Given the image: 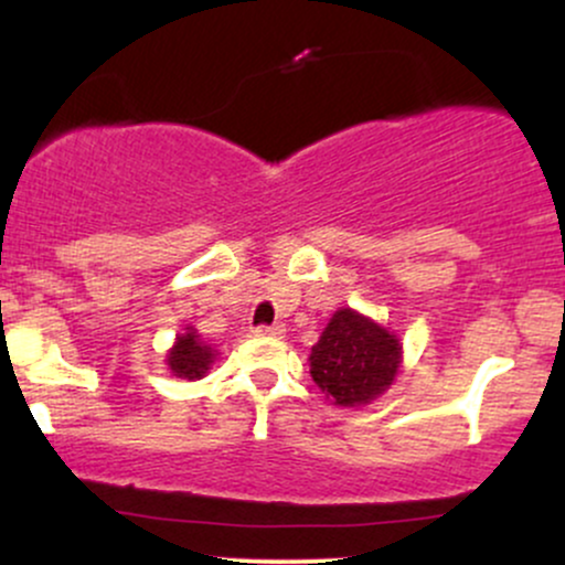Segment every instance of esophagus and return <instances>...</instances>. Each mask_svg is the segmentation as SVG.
Wrapping results in <instances>:
<instances>
[{
  "mask_svg": "<svg viewBox=\"0 0 565 565\" xmlns=\"http://www.w3.org/2000/svg\"><path fill=\"white\" fill-rule=\"evenodd\" d=\"M287 332V327L284 323H270V327H257L255 334L257 337H268V340H276V337H284Z\"/></svg>",
  "mask_w": 565,
  "mask_h": 565,
  "instance_id": "obj_1",
  "label": "esophagus"
}]
</instances>
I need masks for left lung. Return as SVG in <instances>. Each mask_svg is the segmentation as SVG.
<instances>
[{"mask_svg": "<svg viewBox=\"0 0 565 565\" xmlns=\"http://www.w3.org/2000/svg\"><path fill=\"white\" fill-rule=\"evenodd\" d=\"M310 377L334 406H366L398 377L401 337L353 308L334 310L310 348Z\"/></svg>", "mask_w": 565, "mask_h": 565, "instance_id": "obj_1", "label": "left lung"}]
</instances>
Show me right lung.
<instances>
[{
    "label": "right lung",
    "mask_w": 565,
    "mask_h": 565,
    "mask_svg": "<svg viewBox=\"0 0 565 565\" xmlns=\"http://www.w3.org/2000/svg\"><path fill=\"white\" fill-rule=\"evenodd\" d=\"M217 355V348L210 345V342L199 334V329L185 327V332L174 337L172 348L167 350L164 364L172 372V377L196 382L201 377H206V372L215 364Z\"/></svg>",
    "instance_id": "obj_1"
}]
</instances>
